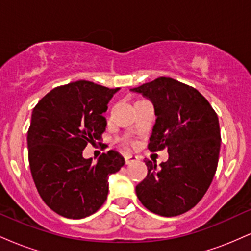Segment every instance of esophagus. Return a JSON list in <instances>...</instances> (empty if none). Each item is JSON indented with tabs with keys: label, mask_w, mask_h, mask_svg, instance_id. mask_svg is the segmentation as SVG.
<instances>
[{
	"label": "esophagus",
	"mask_w": 251,
	"mask_h": 251,
	"mask_svg": "<svg viewBox=\"0 0 251 251\" xmlns=\"http://www.w3.org/2000/svg\"><path fill=\"white\" fill-rule=\"evenodd\" d=\"M138 157L137 155H125V163L126 164H131L133 162H137Z\"/></svg>",
	"instance_id": "1"
}]
</instances>
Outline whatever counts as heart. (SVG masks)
<instances>
[{"label":"heart","instance_id":"heart-1","mask_svg":"<svg viewBox=\"0 0 251 251\" xmlns=\"http://www.w3.org/2000/svg\"><path fill=\"white\" fill-rule=\"evenodd\" d=\"M125 143H126V144H128V145H133V142H132L131 139H126V140H125Z\"/></svg>","mask_w":251,"mask_h":251}]
</instances>
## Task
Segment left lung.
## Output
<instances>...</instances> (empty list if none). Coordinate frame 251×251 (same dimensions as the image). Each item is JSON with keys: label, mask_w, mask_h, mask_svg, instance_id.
I'll use <instances>...</instances> for the list:
<instances>
[{"label": "left lung", "mask_w": 251, "mask_h": 251, "mask_svg": "<svg viewBox=\"0 0 251 251\" xmlns=\"http://www.w3.org/2000/svg\"><path fill=\"white\" fill-rule=\"evenodd\" d=\"M153 103L155 124L149 150L168 149L157 166L146 159L148 176L135 186L146 209L174 217L192 209L208 191L221 148L218 117L197 89L171 77H158L131 89Z\"/></svg>", "instance_id": "1"}]
</instances>
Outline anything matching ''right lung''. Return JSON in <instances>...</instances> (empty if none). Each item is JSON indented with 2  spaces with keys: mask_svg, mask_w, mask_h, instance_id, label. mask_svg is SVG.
<instances>
[{
  "mask_svg": "<svg viewBox=\"0 0 251 251\" xmlns=\"http://www.w3.org/2000/svg\"><path fill=\"white\" fill-rule=\"evenodd\" d=\"M119 88L80 80L51 89L37 102L28 129V159L40 196L54 212L72 220L93 215L108 194V177L125 164L119 152L92 164L82 157L87 143L106 129L102 116Z\"/></svg>",
  "mask_w": 251,
  "mask_h": 251,
  "instance_id": "obj_1",
  "label": "right lung"
}]
</instances>
